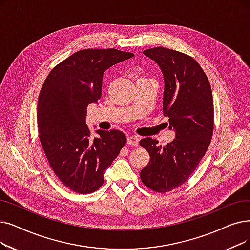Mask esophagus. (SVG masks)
Returning a JSON list of instances; mask_svg holds the SVG:
<instances>
[{"label": "esophagus", "mask_w": 250, "mask_h": 250, "mask_svg": "<svg viewBox=\"0 0 250 250\" xmlns=\"http://www.w3.org/2000/svg\"><path fill=\"white\" fill-rule=\"evenodd\" d=\"M139 137L138 136H135V135H132V136H128L127 137V144L128 145H132V146H137L139 144Z\"/></svg>", "instance_id": "1"}]
</instances>
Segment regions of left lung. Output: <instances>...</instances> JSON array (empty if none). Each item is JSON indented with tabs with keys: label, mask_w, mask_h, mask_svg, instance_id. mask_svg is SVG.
Wrapping results in <instances>:
<instances>
[{
	"label": "left lung",
	"mask_w": 250,
	"mask_h": 250,
	"mask_svg": "<svg viewBox=\"0 0 250 250\" xmlns=\"http://www.w3.org/2000/svg\"><path fill=\"white\" fill-rule=\"evenodd\" d=\"M143 54L155 61L164 74L162 109L176 139L166 146H159L152 138L140 141L150 155L140 177L149 189L166 193L189 179L210 144L212 93L200 65L186 54L162 47L145 50Z\"/></svg>",
	"instance_id": "8db88e82"
}]
</instances>
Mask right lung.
I'll list each match as a JSON object with an SVG mask.
<instances>
[{"mask_svg":"<svg viewBox=\"0 0 250 250\" xmlns=\"http://www.w3.org/2000/svg\"><path fill=\"white\" fill-rule=\"evenodd\" d=\"M116 49L75 52L54 67L39 96L40 140L49 164L70 190L88 194L104 183V172L126 143L123 132L97 129L92 138L86 107L101 98L103 74L112 65L132 58Z\"/></svg>","mask_w":250,"mask_h":250,"instance_id":"obj_1","label":"right lung"}]
</instances>
